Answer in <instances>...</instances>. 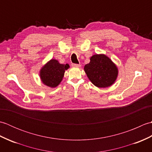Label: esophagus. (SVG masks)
<instances>
[{"label":"esophagus","mask_w":152,"mask_h":152,"mask_svg":"<svg viewBox=\"0 0 152 152\" xmlns=\"http://www.w3.org/2000/svg\"><path fill=\"white\" fill-rule=\"evenodd\" d=\"M80 64H74V63H72V67H80Z\"/></svg>","instance_id":"esophagus-1"}]
</instances>
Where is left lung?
<instances>
[{
  "instance_id": "left-lung-1",
  "label": "left lung",
  "mask_w": 152,
  "mask_h": 152,
  "mask_svg": "<svg viewBox=\"0 0 152 152\" xmlns=\"http://www.w3.org/2000/svg\"><path fill=\"white\" fill-rule=\"evenodd\" d=\"M90 81L98 88H106L115 81L118 70L115 64L105 55L96 54L90 58V62L84 66Z\"/></svg>"
}]
</instances>
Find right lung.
I'll return each mask as SVG.
<instances>
[{
  "mask_svg": "<svg viewBox=\"0 0 152 152\" xmlns=\"http://www.w3.org/2000/svg\"><path fill=\"white\" fill-rule=\"evenodd\" d=\"M69 68L68 64H60L56 59L50 60L40 70L42 82L50 88H56L62 81L64 72Z\"/></svg>",
  "mask_w": 152,
  "mask_h": 152,
  "instance_id": "right-lung-1",
  "label": "right lung"
}]
</instances>
